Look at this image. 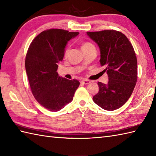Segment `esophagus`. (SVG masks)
<instances>
[{
	"instance_id": "1",
	"label": "esophagus",
	"mask_w": 156,
	"mask_h": 156,
	"mask_svg": "<svg viewBox=\"0 0 156 156\" xmlns=\"http://www.w3.org/2000/svg\"><path fill=\"white\" fill-rule=\"evenodd\" d=\"M81 83L84 84H88L89 83H90V81L88 80H83L81 81Z\"/></svg>"
}]
</instances>
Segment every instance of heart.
<instances>
[{"label": "heart", "instance_id": "heart-1", "mask_svg": "<svg viewBox=\"0 0 156 156\" xmlns=\"http://www.w3.org/2000/svg\"><path fill=\"white\" fill-rule=\"evenodd\" d=\"M94 48V45H92L91 43H90V42H84L82 45V50H83V51L87 50V49H90V48ZM68 51H69V48H66V51H65V55H67Z\"/></svg>", "mask_w": 156, "mask_h": 156}]
</instances>
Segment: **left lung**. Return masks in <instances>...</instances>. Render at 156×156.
<instances>
[{"label":"left lung","mask_w":156,"mask_h":156,"mask_svg":"<svg viewBox=\"0 0 156 156\" xmlns=\"http://www.w3.org/2000/svg\"><path fill=\"white\" fill-rule=\"evenodd\" d=\"M87 35L100 48L101 65L108 76L107 84L98 82L99 90L92 99L105 110H116L128 101L136 84L137 61L133 45L115 30L88 31Z\"/></svg>","instance_id":"1"}]
</instances>
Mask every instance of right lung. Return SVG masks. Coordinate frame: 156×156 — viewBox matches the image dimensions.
Returning <instances> with one entry per match:
<instances>
[{
  "instance_id": "add662e5",
  "label": "right lung",
  "mask_w": 156,
  "mask_h": 156,
  "mask_svg": "<svg viewBox=\"0 0 156 156\" xmlns=\"http://www.w3.org/2000/svg\"><path fill=\"white\" fill-rule=\"evenodd\" d=\"M60 29L42 31L34 38L25 58V69L33 95L44 108L58 111L73 100L80 82L60 77L58 64L69 40L78 35Z\"/></svg>"
}]
</instances>
